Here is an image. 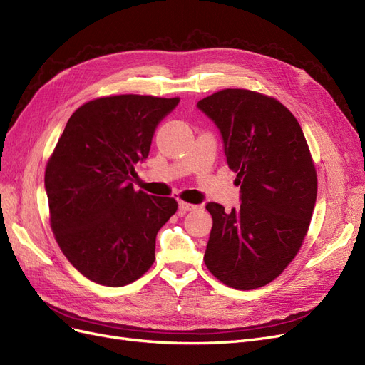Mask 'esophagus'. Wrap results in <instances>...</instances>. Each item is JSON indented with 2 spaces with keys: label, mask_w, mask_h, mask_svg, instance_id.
<instances>
[{
  "label": "esophagus",
  "mask_w": 365,
  "mask_h": 365,
  "mask_svg": "<svg viewBox=\"0 0 365 365\" xmlns=\"http://www.w3.org/2000/svg\"><path fill=\"white\" fill-rule=\"evenodd\" d=\"M195 207H197L195 205L186 203V202H179V210H180V214H186V212H190V210H194Z\"/></svg>",
  "instance_id": "obj_1"
}]
</instances>
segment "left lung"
Here are the masks:
<instances>
[{"instance_id": "obj_1", "label": "left lung", "mask_w": 365, "mask_h": 365, "mask_svg": "<svg viewBox=\"0 0 365 365\" xmlns=\"http://www.w3.org/2000/svg\"><path fill=\"white\" fill-rule=\"evenodd\" d=\"M222 138L241 205L226 212L207 203L212 230L207 269L222 284L255 289L274 280L307 237L317 173L294 115L277 100L247 89H222L197 103Z\"/></svg>"}]
</instances>
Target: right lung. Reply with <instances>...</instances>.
<instances>
[{
    "instance_id": "right-lung-1",
    "label": "right lung",
    "mask_w": 365,
    "mask_h": 365,
    "mask_svg": "<svg viewBox=\"0 0 365 365\" xmlns=\"http://www.w3.org/2000/svg\"><path fill=\"white\" fill-rule=\"evenodd\" d=\"M179 101L132 93L92 100L71 115L46 163L56 241L96 284L124 287L155 262L156 235L178 202L136 192L132 175Z\"/></svg>"
}]
</instances>
